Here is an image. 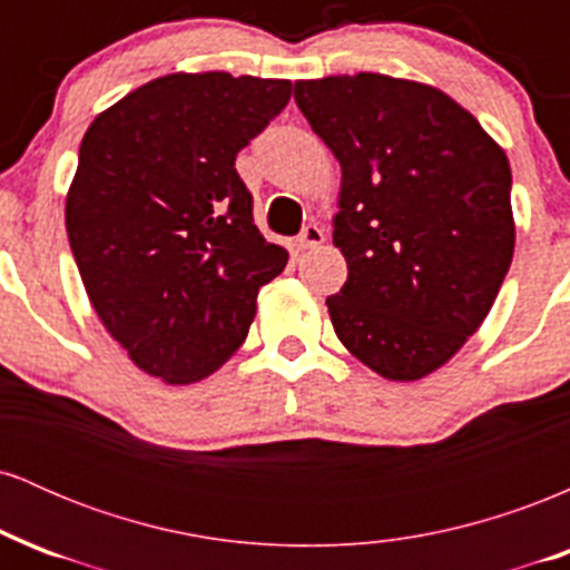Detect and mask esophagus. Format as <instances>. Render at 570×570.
I'll list each match as a JSON object with an SVG mask.
<instances>
[{
    "label": "esophagus",
    "instance_id": "1",
    "mask_svg": "<svg viewBox=\"0 0 570 570\" xmlns=\"http://www.w3.org/2000/svg\"><path fill=\"white\" fill-rule=\"evenodd\" d=\"M324 230L318 225H307V227H303V233H299V238H297V246L303 248H316V246H322L324 244Z\"/></svg>",
    "mask_w": 570,
    "mask_h": 570
}]
</instances>
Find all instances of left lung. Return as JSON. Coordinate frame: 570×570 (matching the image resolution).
Wrapping results in <instances>:
<instances>
[{
  "label": "left lung",
  "mask_w": 570,
  "mask_h": 570,
  "mask_svg": "<svg viewBox=\"0 0 570 570\" xmlns=\"http://www.w3.org/2000/svg\"><path fill=\"white\" fill-rule=\"evenodd\" d=\"M294 101L343 168L332 326L377 375L421 381L480 330L512 265L507 155L423 82L358 71L294 82Z\"/></svg>",
  "instance_id": "8db88e82"
}]
</instances>
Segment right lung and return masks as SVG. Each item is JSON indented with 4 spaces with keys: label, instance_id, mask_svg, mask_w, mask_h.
Instances as JSON below:
<instances>
[{
    "label": "right lung",
    "instance_id": "right-lung-1",
    "mask_svg": "<svg viewBox=\"0 0 570 570\" xmlns=\"http://www.w3.org/2000/svg\"><path fill=\"white\" fill-rule=\"evenodd\" d=\"M289 96V80L179 71L90 122L67 195L71 254L101 324L147 375L219 370L286 267L254 225L235 155Z\"/></svg>",
    "mask_w": 570,
    "mask_h": 570
}]
</instances>
